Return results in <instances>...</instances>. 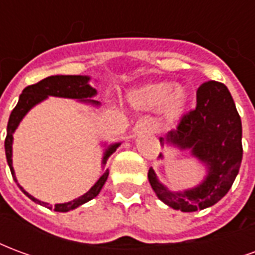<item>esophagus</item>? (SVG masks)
<instances>
[{
  "label": "esophagus",
  "mask_w": 255,
  "mask_h": 255,
  "mask_svg": "<svg viewBox=\"0 0 255 255\" xmlns=\"http://www.w3.org/2000/svg\"><path fill=\"white\" fill-rule=\"evenodd\" d=\"M147 131H153V127L150 126V123L147 120H139L136 124H135V128H133V132L140 133V132H147Z\"/></svg>",
  "instance_id": "esophagus-1"
}]
</instances>
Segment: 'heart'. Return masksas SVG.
<instances>
[{"mask_svg": "<svg viewBox=\"0 0 255 255\" xmlns=\"http://www.w3.org/2000/svg\"><path fill=\"white\" fill-rule=\"evenodd\" d=\"M187 90L169 82L140 86L128 94V104L138 112H155L160 109L161 120L166 126L180 122L187 106Z\"/></svg>", "mask_w": 255, "mask_h": 255, "instance_id": "1", "label": "heart"}]
</instances>
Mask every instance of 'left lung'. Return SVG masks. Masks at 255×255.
<instances>
[{
    "label": "left lung",
    "instance_id": "8db88e82",
    "mask_svg": "<svg viewBox=\"0 0 255 255\" xmlns=\"http://www.w3.org/2000/svg\"><path fill=\"white\" fill-rule=\"evenodd\" d=\"M162 147L190 151L206 169L202 182L182 191H172L157 177L153 168L149 182L155 195L169 208L182 212H197L210 208L230 191L241 168L242 122L227 86L206 82L197 90V108L188 112L165 136ZM164 160V154H160Z\"/></svg>",
    "mask_w": 255,
    "mask_h": 255
}]
</instances>
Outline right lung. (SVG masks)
I'll list each match as a JSON object with an SVG mask.
<instances>
[{
    "label": "right lung",
    "instance_id": "1",
    "mask_svg": "<svg viewBox=\"0 0 255 255\" xmlns=\"http://www.w3.org/2000/svg\"><path fill=\"white\" fill-rule=\"evenodd\" d=\"M90 80H91V78L86 76V75L84 76L83 75H54V76H49V78L38 82L36 84L25 87L23 90V93L20 94L17 105L14 106V109L10 113V116H9L8 128H6V139H5V154H6V161H8V165L10 168V172H12L13 180L17 183L20 190L24 192L31 201H34L35 203H39V205H42V206H45L47 209L54 208V212H60V213H65V212L73 210V209L82 206L83 203L89 202L93 198L97 197L100 194L101 190H102V187H104V184H105L108 175H109V171L106 169L104 172V175L94 183V186L90 188L87 192H84L83 195H80L79 198H75V199L69 201V202L56 203L54 206H52V205H49L47 202H42L39 199H36L35 197H32L17 182L16 175H14L13 164H12L13 162V160H12V155H13V147H12V144H13V133L17 129V127H19L21 120L24 119L25 115L34 106L43 102L49 97L76 100L79 102H82V104H86V105L98 108L101 105L100 102L93 100L95 95H97V90L90 86ZM120 144H122V142L111 144H102L105 147L104 149V154H102V162H101L102 168H105L108 158L116 151L117 147Z\"/></svg>",
    "mask_w": 255,
    "mask_h": 255
}]
</instances>
